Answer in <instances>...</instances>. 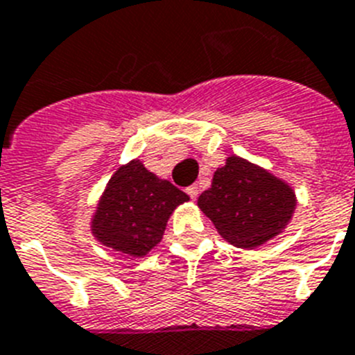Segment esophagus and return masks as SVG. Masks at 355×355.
Segmentation results:
<instances>
[{"instance_id":"esophagus-1","label":"esophagus","mask_w":355,"mask_h":355,"mask_svg":"<svg viewBox=\"0 0 355 355\" xmlns=\"http://www.w3.org/2000/svg\"><path fill=\"white\" fill-rule=\"evenodd\" d=\"M186 193H187V195H189V196H191L193 200H195L196 196H198V187H196L195 184H193V186H189V187H187V189H186Z\"/></svg>"}]
</instances>
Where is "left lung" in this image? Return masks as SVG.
<instances>
[{
    "mask_svg": "<svg viewBox=\"0 0 355 355\" xmlns=\"http://www.w3.org/2000/svg\"><path fill=\"white\" fill-rule=\"evenodd\" d=\"M198 207L229 243L254 249L284 231L293 218L296 195L267 169L233 155L214 171L211 187L198 196Z\"/></svg>",
    "mask_w": 355,
    "mask_h": 355,
    "instance_id": "1",
    "label": "left lung"
}]
</instances>
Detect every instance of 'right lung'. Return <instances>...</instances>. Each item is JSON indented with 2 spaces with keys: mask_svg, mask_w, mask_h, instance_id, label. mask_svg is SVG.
I'll return each mask as SVG.
<instances>
[{
  "mask_svg": "<svg viewBox=\"0 0 355 355\" xmlns=\"http://www.w3.org/2000/svg\"><path fill=\"white\" fill-rule=\"evenodd\" d=\"M189 196L144 168L141 160L121 166L110 178L92 220L101 243L130 256H144L162 240L173 209Z\"/></svg>",
  "mask_w": 355,
  "mask_h": 355,
  "instance_id": "1",
  "label": "right lung"
}]
</instances>
